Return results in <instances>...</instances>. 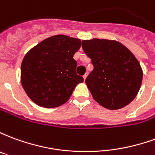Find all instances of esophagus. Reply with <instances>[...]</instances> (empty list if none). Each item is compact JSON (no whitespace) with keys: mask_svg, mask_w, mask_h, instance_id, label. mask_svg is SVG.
I'll return each instance as SVG.
<instances>
[{"mask_svg":"<svg viewBox=\"0 0 155 155\" xmlns=\"http://www.w3.org/2000/svg\"><path fill=\"white\" fill-rule=\"evenodd\" d=\"M88 75V73H85V74H84V76H83V78H84V80L85 81V79H86V77H87Z\"/></svg>","mask_w":155,"mask_h":155,"instance_id":"34e87169","label":"esophagus"}]
</instances>
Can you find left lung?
<instances>
[{"label": "left lung", "mask_w": 155, "mask_h": 155, "mask_svg": "<svg viewBox=\"0 0 155 155\" xmlns=\"http://www.w3.org/2000/svg\"><path fill=\"white\" fill-rule=\"evenodd\" d=\"M82 49L94 70L85 83L95 101L109 110L126 106L140 91L143 72L131 51L115 41H82Z\"/></svg>", "instance_id": "8db88e82"}]
</instances>
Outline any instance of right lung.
I'll return each mask as SVG.
<instances>
[{
	"label": "right lung",
	"mask_w": 155,
	"mask_h": 155,
	"mask_svg": "<svg viewBox=\"0 0 155 155\" xmlns=\"http://www.w3.org/2000/svg\"><path fill=\"white\" fill-rule=\"evenodd\" d=\"M81 45L79 39L58 35L41 41L25 54L21 84L34 103L45 108L60 106L84 81L76 74L77 62L73 58Z\"/></svg>",
	"instance_id": "1"
}]
</instances>
